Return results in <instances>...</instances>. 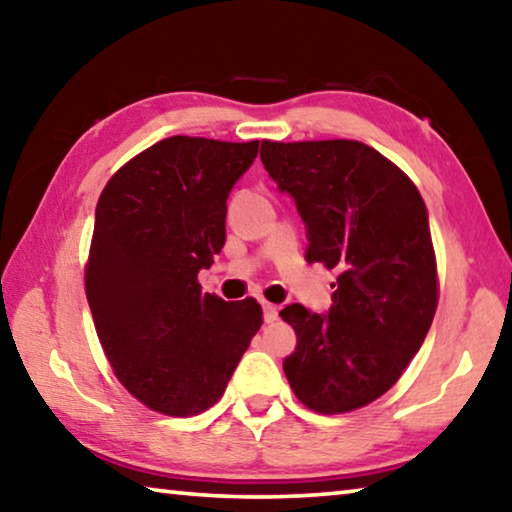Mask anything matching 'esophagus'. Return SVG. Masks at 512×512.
Returning a JSON list of instances; mask_svg holds the SVG:
<instances>
[{
  "label": "esophagus",
  "mask_w": 512,
  "mask_h": 512,
  "mask_svg": "<svg viewBox=\"0 0 512 512\" xmlns=\"http://www.w3.org/2000/svg\"><path fill=\"white\" fill-rule=\"evenodd\" d=\"M263 311H265V322L272 324L279 320V306L270 304V301H263Z\"/></svg>",
  "instance_id": "34e87169"
}]
</instances>
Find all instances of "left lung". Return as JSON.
<instances>
[{"label": "left lung", "instance_id": "1", "mask_svg": "<svg viewBox=\"0 0 512 512\" xmlns=\"http://www.w3.org/2000/svg\"><path fill=\"white\" fill-rule=\"evenodd\" d=\"M261 161L295 197L308 263L338 270L326 315L281 311L297 333L283 372L322 415L363 408L399 381L438 308V265L426 206L404 170L358 140H263Z\"/></svg>", "mask_w": 512, "mask_h": 512}]
</instances>
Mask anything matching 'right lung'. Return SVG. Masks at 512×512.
Masks as SVG:
<instances>
[{"label": "right lung", "mask_w": 512, "mask_h": 512, "mask_svg": "<svg viewBox=\"0 0 512 512\" xmlns=\"http://www.w3.org/2000/svg\"><path fill=\"white\" fill-rule=\"evenodd\" d=\"M258 140L172 136L133 156L102 190L86 297L104 354L131 397L170 417L220 401L263 324L256 299L201 292L226 240V197Z\"/></svg>", "instance_id": "add662e5"}]
</instances>
